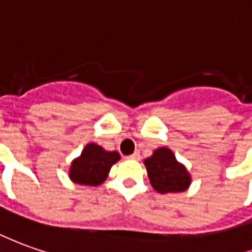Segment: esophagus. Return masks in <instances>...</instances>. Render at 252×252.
I'll return each mask as SVG.
<instances>
[{"mask_svg":"<svg viewBox=\"0 0 252 252\" xmlns=\"http://www.w3.org/2000/svg\"><path fill=\"white\" fill-rule=\"evenodd\" d=\"M128 158H131V160H140V155L138 153V152H135L133 155H131Z\"/></svg>","mask_w":252,"mask_h":252,"instance_id":"obj_1","label":"esophagus"}]
</instances>
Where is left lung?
Masks as SVG:
<instances>
[{"instance_id": "1", "label": "left lung", "mask_w": 252, "mask_h": 252, "mask_svg": "<svg viewBox=\"0 0 252 252\" xmlns=\"http://www.w3.org/2000/svg\"><path fill=\"white\" fill-rule=\"evenodd\" d=\"M150 184L158 193H178L188 189L190 176L182 164L176 161L174 153L167 148L155 150L145 160Z\"/></svg>"}]
</instances>
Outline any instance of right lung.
<instances>
[{"mask_svg": "<svg viewBox=\"0 0 252 252\" xmlns=\"http://www.w3.org/2000/svg\"><path fill=\"white\" fill-rule=\"evenodd\" d=\"M120 160L117 152H106L95 143L87 145L81 156L70 167L73 182L87 186H97L107 178L114 162Z\"/></svg>", "mask_w": 252, "mask_h": 252, "instance_id": "right-lung-1", "label": "right lung"}]
</instances>
